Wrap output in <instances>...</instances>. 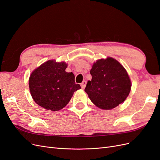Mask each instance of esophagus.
<instances>
[{"instance_id": "esophagus-1", "label": "esophagus", "mask_w": 160, "mask_h": 160, "mask_svg": "<svg viewBox=\"0 0 160 160\" xmlns=\"http://www.w3.org/2000/svg\"><path fill=\"white\" fill-rule=\"evenodd\" d=\"M86 84H87V82H86V81H83V82H82V83H81V88H82V89H85V86H86Z\"/></svg>"}]
</instances>
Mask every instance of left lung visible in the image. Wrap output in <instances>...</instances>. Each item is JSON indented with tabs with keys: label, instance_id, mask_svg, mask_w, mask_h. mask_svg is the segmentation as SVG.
Segmentation results:
<instances>
[{
	"label": "left lung",
	"instance_id": "obj_1",
	"mask_svg": "<svg viewBox=\"0 0 160 160\" xmlns=\"http://www.w3.org/2000/svg\"><path fill=\"white\" fill-rule=\"evenodd\" d=\"M91 81H88L85 91L98 108L109 110L115 108L126 99L131 90L128 72L113 58L100 59L90 71Z\"/></svg>",
	"mask_w": 160,
	"mask_h": 160
}]
</instances>
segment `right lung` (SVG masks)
<instances>
[{"label":"right lung","instance_id":"add662e5","mask_svg":"<svg viewBox=\"0 0 160 160\" xmlns=\"http://www.w3.org/2000/svg\"><path fill=\"white\" fill-rule=\"evenodd\" d=\"M67 64L50 60L34 71L29 88L34 101L48 110L59 111L69 103L74 92L81 89L72 72L65 71Z\"/></svg>","mask_w":160,"mask_h":160}]
</instances>
